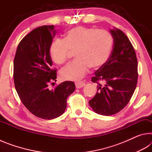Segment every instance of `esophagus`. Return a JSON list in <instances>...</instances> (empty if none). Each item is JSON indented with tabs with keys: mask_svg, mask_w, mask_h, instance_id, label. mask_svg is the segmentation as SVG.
Listing matches in <instances>:
<instances>
[{
	"mask_svg": "<svg viewBox=\"0 0 152 152\" xmlns=\"http://www.w3.org/2000/svg\"><path fill=\"white\" fill-rule=\"evenodd\" d=\"M76 88H82L84 85H85V83L84 82H77L75 83Z\"/></svg>",
	"mask_w": 152,
	"mask_h": 152,
	"instance_id": "34e87169",
	"label": "esophagus"
}]
</instances>
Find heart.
<instances>
[{"instance_id": "1", "label": "heart", "mask_w": 152, "mask_h": 152, "mask_svg": "<svg viewBox=\"0 0 152 152\" xmlns=\"http://www.w3.org/2000/svg\"><path fill=\"white\" fill-rule=\"evenodd\" d=\"M113 46V38L109 32L93 27H74L67 31L64 40L51 43L50 55L53 62L63 64L68 60L70 51L76 60L60 70L61 77L68 80L83 78L89 68L97 70L109 60Z\"/></svg>"}]
</instances>
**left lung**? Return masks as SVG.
I'll list each match as a JSON object with an SVG mask.
<instances>
[{
	"mask_svg": "<svg viewBox=\"0 0 152 152\" xmlns=\"http://www.w3.org/2000/svg\"><path fill=\"white\" fill-rule=\"evenodd\" d=\"M114 44L109 60L98 69L91 81L97 92L89 105L98 114L110 116L129 102L137 83V60L132 43L119 29L110 30Z\"/></svg>",
	"mask_w": 152,
	"mask_h": 152,
	"instance_id": "8db88e82",
	"label": "left lung"
}]
</instances>
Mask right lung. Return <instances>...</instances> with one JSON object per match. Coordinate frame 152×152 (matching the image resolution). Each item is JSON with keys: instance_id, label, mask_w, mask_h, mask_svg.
<instances>
[{"instance_id": "1", "label": "right lung", "mask_w": 152, "mask_h": 152, "mask_svg": "<svg viewBox=\"0 0 152 152\" xmlns=\"http://www.w3.org/2000/svg\"><path fill=\"white\" fill-rule=\"evenodd\" d=\"M56 33L54 25L33 29L20 41L14 58V83L20 101L35 116L48 120L63 114L67 98L76 88L72 81L50 88L57 78L50 55Z\"/></svg>"}]
</instances>
